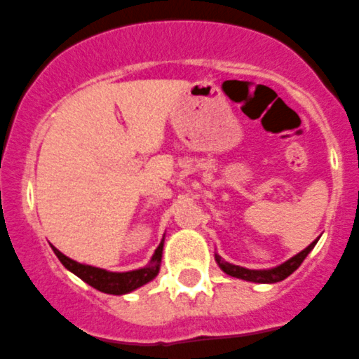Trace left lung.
Wrapping results in <instances>:
<instances>
[{
    "label": "left lung",
    "instance_id": "8db88e82",
    "mask_svg": "<svg viewBox=\"0 0 359 359\" xmlns=\"http://www.w3.org/2000/svg\"><path fill=\"white\" fill-rule=\"evenodd\" d=\"M313 246H316V243H311L310 246L304 248L301 253H297V255H294L292 259H289L287 262L281 264V266L274 267V269H269V271L244 269V267L233 266V264H229V262H223V260H221L217 255H216V260H217V264H219L221 269L233 278H241V280H248V281H255V283H276V281L285 280L287 276H290V274H292L294 271L301 266V262L306 259V255L310 253L311 248Z\"/></svg>",
    "mask_w": 359,
    "mask_h": 359
}]
</instances>
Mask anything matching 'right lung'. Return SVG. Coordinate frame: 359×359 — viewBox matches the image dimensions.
Here are the masks:
<instances>
[{"label":"right lung","instance_id":"right-lung-1","mask_svg":"<svg viewBox=\"0 0 359 359\" xmlns=\"http://www.w3.org/2000/svg\"><path fill=\"white\" fill-rule=\"evenodd\" d=\"M55 255L58 257L60 262L67 267L69 271H72L76 276L81 278L83 281H86L88 285H92L93 289L100 290V292L106 294H127L130 290L138 289V287L145 285L150 280L156 278V274L159 273V262L161 257H163V243L159 244V248L156 250L152 257V262L150 266L143 267V269L129 271V273H109V271L99 269V267L85 266V264H79L76 260H70L69 257H65L62 251H58L56 248H53Z\"/></svg>","mask_w":359,"mask_h":359}]
</instances>
